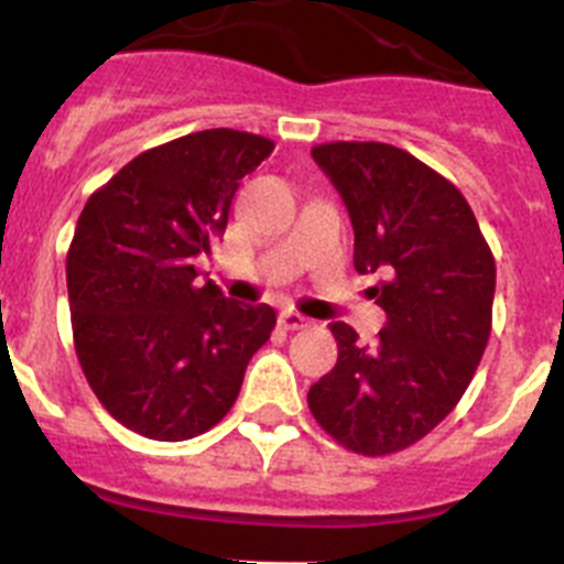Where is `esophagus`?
<instances>
[{
  "label": "esophagus",
  "mask_w": 564,
  "mask_h": 564,
  "mask_svg": "<svg viewBox=\"0 0 564 564\" xmlns=\"http://www.w3.org/2000/svg\"><path fill=\"white\" fill-rule=\"evenodd\" d=\"M278 323H281L283 332H301V328L312 326V319L303 317V314L294 312V308H283L281 317H278Z\"/></svg>",
  "instance_id": "1"
}]
</instances>
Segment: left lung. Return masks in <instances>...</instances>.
Here are the masks:
<instances>
[{
	"label": "left lung",
	"instance_id": "obj_1",
	"mask_svg": "<svg viewBox=\"0 0 564 564\" xmlns=\"http://www.w3.org/2000/svg\"><path fill=\"white\" fill-rule=\"evenodd\" d=\"M314 162L354 225V267L388 314L373 345L332 323L337 365L308 410L357 455H393L435 430L469 388L491 334L495 256L453 182L388 143H323Z\"/></svg>",
	"mask_w": 564,
	"mask_h": 564
}]
</instances>
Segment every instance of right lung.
<instances>
[{
	"mask_svg": "<svg viewBox=\"0 0 564 564\" xmlns=\"http://www.w3.org/2000/svg\"><path fill=\"white\" fill-rule=\"evenodd\" d=\"M275 143L207 129L143 151L84 205L67 252L80 370L123 427L187 441L216 427L270 339L275 308L196 281L232 196Z\"/></svg>",
	"mask_w": 564,
	"mask_h": 564,
	"instance_id": "obj_1",
	"label": "right lung"
}]
</instances>
